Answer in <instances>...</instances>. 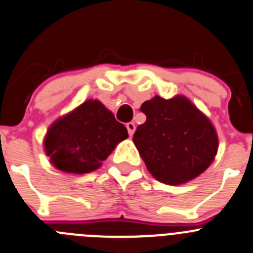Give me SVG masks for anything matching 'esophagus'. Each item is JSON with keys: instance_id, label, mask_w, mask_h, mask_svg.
<instances>
[{"instance_id": "34e87169", "label": "esophagus", "mask_w": 253, "mask_h": 253, "mask_svg": "<svg viewBox=\"0 0 253 253\" xmlns=\"http://www.w3.org/2000/svg\"><path fill=\"white\" fill-rule=\"evenodd\" d=\"M126 127H127V131H128V135L132 136L133 135V132H135L136 129V126L133 122H128V124H126Z\"/></svg>"}]
</instances>
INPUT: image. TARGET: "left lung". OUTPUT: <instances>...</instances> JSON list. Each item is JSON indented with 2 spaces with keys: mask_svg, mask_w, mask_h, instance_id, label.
Segmentation results:
<instances>
[{
  "mask_svg": "<svg viewBox=\"0 0 253 253\" xmlns=\"http://www.w3.org/2000/svg\"><path fill=\"white\" fill-rule=\"evenodd\" d=\"M146 115L133 135L147 170L156 180L181 185L206 171L218 151V135L208 117L185 95H155L143 102Z\"/></svg>",
  "mask_w": 253,
  "mask_h": 253,
  "instance_id": "left-lung-1",
  "label": "left lung"
}]
</instances>
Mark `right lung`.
Returning a JSON list of instances; mask_svg holds the SVG:
<instances>
[{
    "mask_svg": "<svg viewBox=\"0 0 253 253\" xmlns=\"http://www.w3.org/2000/svg\"><path fill=\"white\" fill-rule=\"evenodd\" d=\"M127 128L98 99H88L50 125L44 151L50 164L67 174H87L101 168Z\"/></svg>",
    "mask_w": 253,
    "mask_h": 253,
    "instance_id": "obj_1",
    "label": "right lung"
}]
</instances>
